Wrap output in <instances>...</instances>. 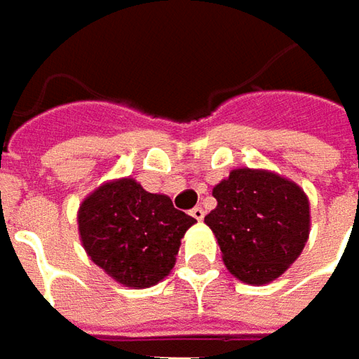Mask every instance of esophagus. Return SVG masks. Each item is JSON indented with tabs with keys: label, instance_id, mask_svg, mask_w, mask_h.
<instances>
[{
	"label": "esophagus",
	"instance_id": "obj_1",
	"mask_svg": "<svg viewBox=\"0 0 359 359\" xmlns=\"http://www.w3.org/2000/svg\"><path fill=\"white\" fill-rule=\"evenodd\" d=\"M191 217L197 219V221H201V219L205 217V211H203L201 208H194L191 209Z\"/></svg>",
	"mask_w": 359,
	"mask_h": 359
}]
</instances>
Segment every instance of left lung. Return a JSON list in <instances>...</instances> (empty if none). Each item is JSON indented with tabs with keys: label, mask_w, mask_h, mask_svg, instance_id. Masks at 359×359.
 Returning <instances> with one entry per match:
<instances>
[{
	"label": "left lung",
	"mask_w": 359,
	"mask_h": 359,
	"mask_svg": "<svg viewBox=\"0 0 359 359\" xmlns=\"http://www.w3.org/2000/svg\"><path fill=\"white\" fill-rule=\"evenodd\" d=\"M217 208L205 215L231 275L269 285L297 261L310 235V201L292 180L237 168L213 187Z\"/></svg>",
	"instance_id": "1"
}]
</instances>
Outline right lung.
Listing matches in <instances>:
<instances>
[{
    "label": "right lung",
    "mask_w": 359,
    "mask_h": 359,
    "mask_svg": "<svg viewBox=\"0 0 359 359\" xmlns=\"http://www.w3.org/2000/svg\"><path fill=\"white\" fill-rule=\"evenodd\" d=\"M76 221L90 261L128 288H150L170 275L185 231L196 223L134 177L98 185L83 199Z\"/></svg>",
    "instance_id": "1"
}]
</instances>
